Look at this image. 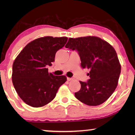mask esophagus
<instances>
[{"label":"esophagus","mask_w":135,"mask_h":135,"mask_svg":"<svg viewBox=\"0 0 135 135\" xmlns=\"http://www.w3.org/2000/svg\"><path fill=\"white\" fill-rule=\"evenodd\" d=\"M67 80L68 81H70V80H73V78H70V77H67Z\"/></svg>","instance_id":"esophagus-1"}]
</instances>
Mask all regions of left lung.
Masks as SVG:
<instances>
[{
  "label": "left lung",
  "instance_id": "8db88e82",
  "mask_svg": "<svg viewBox=\"0 0 135 135\" xmlns=\"http://www.w3.org/2000/svg\"><path fill=\"white\" fill-rule=\"evenodd\" d=\"M66 48L78 52L81 67L90 70L87 82L80 81L81 88L75 97L88 106H98L115 91L121 67L115 49L95 36L69 38Z\"/></svg>",
  "mask_w": 135,
  "mask_h": 135
}]
</instances>
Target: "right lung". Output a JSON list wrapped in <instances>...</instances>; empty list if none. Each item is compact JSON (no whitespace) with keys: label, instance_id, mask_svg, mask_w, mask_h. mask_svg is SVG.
Listing matches in <instances>:
<instances>
[{"label":"right lung","instance_id":"add662e5","mask_svg":"<svg viewBox=\"0 0 135 135\" xmlns=\"http://www.w3.org/2000/svg\"><path fill=\"white\" fill-rule=\"evenodd\" d=\"M68 41L66 37L51 36L31 42L18 55L12 69V82L18 95L26 104L42 107L56 97L60 86L65 83V75L49 73L47 66L55 61L56 51Z\"/></svg>","mask_w":135,"mask_h":135}]
</instances>
